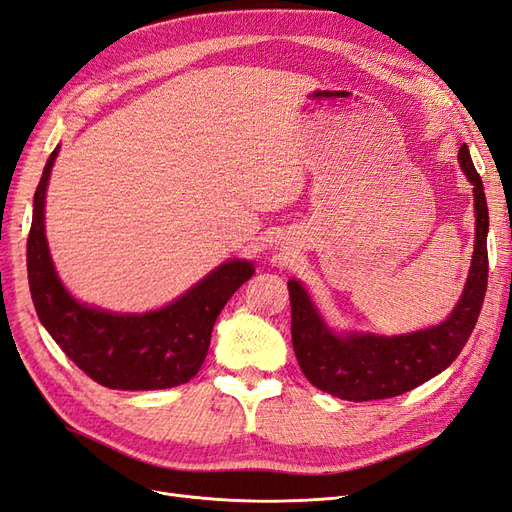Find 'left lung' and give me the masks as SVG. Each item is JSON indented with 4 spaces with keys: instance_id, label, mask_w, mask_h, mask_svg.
I'll return each instance as SVG.
<instances>
[{
    "instance_id": "8db88e82",
    "label": "left lung",
    "mask_w": 512,
    "mask_h": 512,
    "mask_svg": "<svg viewBox=\"0 0 512 512\" xmlns=\"http://www.w3.org/2000/svg\"><path fill=\"white\" fill-rule=\"evenodd\" d=\"M460 165L474 186V254L460 303L443 324L398 337L332 332L296 279L288 281L292 307V345L298 366L317 387L341 400L394 398L432 379L460 356L479 320L487 290L489 211L481 175L462 144Z\"/></svg>"
}]
</instances>
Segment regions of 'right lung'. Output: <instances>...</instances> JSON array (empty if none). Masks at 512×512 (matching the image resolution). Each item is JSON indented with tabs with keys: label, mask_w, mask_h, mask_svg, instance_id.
Listing matches in <instances>:
<instances>
[{
	"label": "right lung",
	"mask_w": 512,
	"mask_h": 512,
	"mask_svg": "<svg viewBox=\"0 0 512 512\" xmlns=\"http://www.w3.org/2000/svg\"><path fill=\"white\" fill-rule=\"evenodd\" d=\"M57 154L59 146L35 188L27 239L29 288L40 322L69 360L110 390H165L188 383L207 356L216 317L254 275V264L228 260L178 301L142 315L78 303L57 277L44 235L46 186Z\"/></svg>",
	"instance_id": "right-lung-1"
}]
</instances>
